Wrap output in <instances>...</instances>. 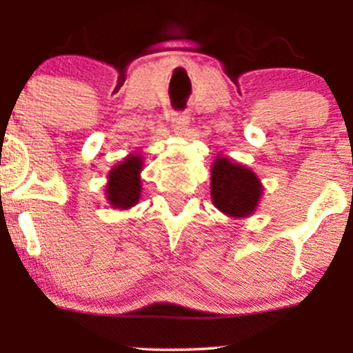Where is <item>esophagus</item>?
I'll list each match as a JSON object with an SVG mask.
<instances>
[{"label":"esophagus","instance_id":"1","mask_svg":"<svg viewBox=\"0 0 353 353\" xmlns=\"http://www.w3.org/2000/svg\"><path fill=\"white\" fill-rule=\"evenodd\" d=\"M189 119L188 111H171V121L179 132H184L189 128Z\"/></svg>","mask_w":353,"mask_h":353}]
</instances>
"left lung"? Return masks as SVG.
I'll return each instance as SVG.
<instances>
[{
  "instance_id": "1",
  "label": "left lung",
  "mask_w": 353,
  "mask_h": 353,
  "mask_svg": "<svg viewBox=\"0 0 353 353\" xmlns=\"http://www.w3.org/2000/svg\"><path fill=\"white\" fill-rule=\"evenodd\" d=\"M261 181L252 171L219 157L212 165L210 196L214 205L232 217L250 216L261 199Z\"/></svg>"
}]
</instances>
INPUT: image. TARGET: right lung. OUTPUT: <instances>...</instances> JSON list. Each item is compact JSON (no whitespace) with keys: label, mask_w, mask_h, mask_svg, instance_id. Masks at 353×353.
<instances>
[{"label":"right lung","mask_w":353,"mask_h":353,"mask_svg":"<svg viewBox=\"0 0 353 353\" xmlns=\"http://www.w3.org/2000/svg\"><path fill=\"white\" fill-rule=\"evenodd\" d=\"M143 169V159L139 156L125 157L124 163L116 165L109 172L106 196L114 209L132 208L141 196L139 172Z\"/></svg>","instance_id":"right-lung-1"}]
</instances>
